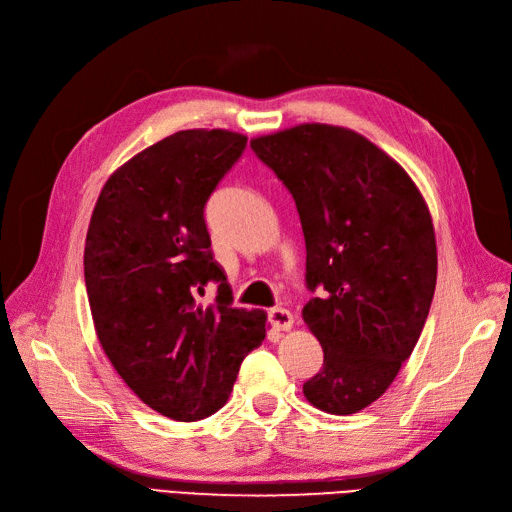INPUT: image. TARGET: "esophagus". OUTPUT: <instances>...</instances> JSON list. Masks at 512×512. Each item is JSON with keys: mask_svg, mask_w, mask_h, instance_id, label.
<instances>
[{"mask_svg": "<svg viewBox=\"0 0 512 512\" xmlns=\"http://www.w3.org/2000/svg\"><path fill=\"white\" fill-rule=\"evenodd\" d=\"M269 322L273 324L277 331H288V329H292L294 318H292V314L288 312V309L273 307V309H269Z\"/></svg>", "mask_w": 512, "mask_h": 512, "instance_id": "1", "label": "esophagus"}]
</instances>
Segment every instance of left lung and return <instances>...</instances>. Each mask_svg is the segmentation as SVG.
<instances>
[{"mask_svg":"<svg viewBox=\"0 0 512 512\" xmlns=\"http://www.w3.org/2000/svg\"><path fill=\"white\" fill-rule=\"evenodd\" d=\"M250 145L292 194L305 282L324 290L303 307L324 352L305 399L354 414L389 389L425 327L438 275L425 198L391 156L348 128L301 123Z\"/></svg>","mask_w":512,"mask_h":512,"instance_id":"8db88e82","label":"left lung"}]
</instances>
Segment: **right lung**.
<instances>
[{"mask_svg":"<svg viewBox=\"0 0 512 512\" xmlns=\"http://www.w3.org/2000/svg\"><path fill=\"white\" fill-rule=\"evenodd\" d=\"M247 136L181 130L108 177L85 239V286L100 346L134 395L173 421L218 412L241 361L267 335L262 309L232 307L205 205ZM207 283L216 303L195 299Z\"/></svg>","mask_w":512,"mask_h":512,"instance_id":"obj_1","label":"right lung"}]
</instances>
